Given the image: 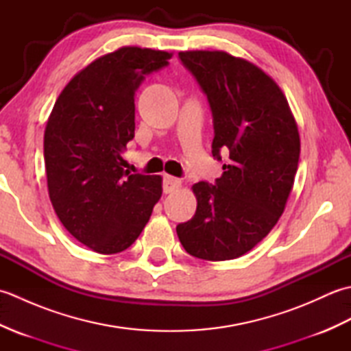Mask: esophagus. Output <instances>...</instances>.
<instances>
[{
  "mask_svg": "<svg viewBox=\"0 0 351 351\" xmlns=\"http://www.w3.org/2000/svg\"><path fill=\"white\" fill-rule=\"evenodd\" d=\"M181 185H182V182H181V180H178V178H173V176H170V175L164 176V181H162V190H164V193L175 191V190L180 189Z\"/></svg>",
  "mask_w": 351,
  "mask_h": 351,
  "instance_id": "obj_1",
  "label": "esophagus"
}]
</instances>
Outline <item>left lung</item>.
<instances>
[{
	"instance_id": "8db88e82",
	"label": "left lung",
	"mask_w": 351,
	"mask_h": 351,
	"mask_svg": "<svg viewBox=\"0 0 351 351\" xmlns=\"http://www.w3.org/2000/svg\"><path fill=\"white\" fill-rule=\"evenodd\" d=\"M180 58L210 102L213 156L226 161L214 185H193L196 213L176 234L191 256L235 259L285 210L299 167V130L280 87L258 66L225 51H184Z\"/></svg>"
}]
</instances>
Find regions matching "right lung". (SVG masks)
I'll list each match as a JSON object with an SVG mask.
<instances>
[{"instance_id": "right-lung-1", "label": "right lung", "mask_w": 351, "mask_h": 351, "mask_svg": "<svg viewBox=\"0 0 351 351\" xmlns=\"http://www.w3.org/2000/svg\"><path fill=\"white\" fill-rule=\"evenodd\" d=\"M170 52L123 47L96 58L58 96L45 128L43 158L57 217L102 255L137 240L162 193V178L130 173L122 154L134 138V96Z\"/></svg>"}]
</instances>
